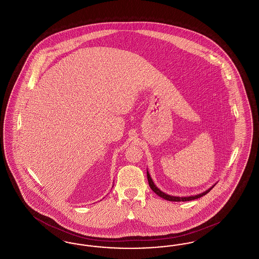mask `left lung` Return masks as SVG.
Here are the masks:
<instances>
[{"label": "left lung", "instance_id": "left-lung-1", "mask_svg": "<svg viewBox=\"0 0 259 259\" xmlns=\"http://www.w3.org/2000/svg\"><path fill=\"white\" fill-rule=\"evenodd\" d=\"M147 176H148V185L150 186V188L153 190V192H155V193H156L158 196H160L161 198H163V199H165V200H167V201H172V202H185V201H191V200H194V199L202 197V196L206 195L208 192H209V191L212 189V187L217 185V184H214L212 186H210L209 189H207L206 191H204V192H202V193H200V194H197V195L183 196V197H181V196L169 195V194H167V193L161 191L160 189H159L156 185H154V183H153V181H152V179H151V177H150V175H149L148 170H147Z\"/></svg>", "mask_w": 259, "mask_h": 259}]
</instances>
